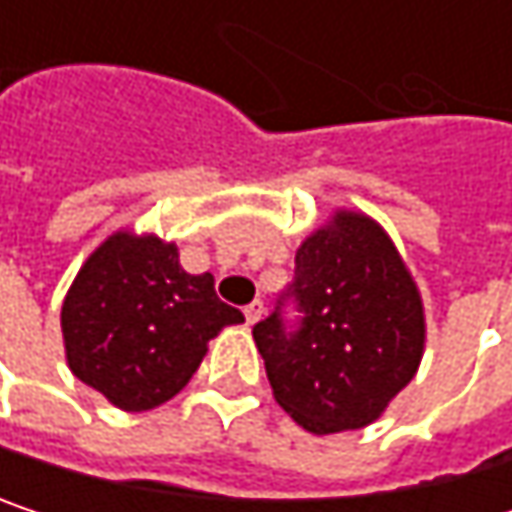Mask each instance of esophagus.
Wrapping results in <instances>:
<instances>
[{
  "label": "esophagus",
  "instance_id": "obj_1",
  "mask_svg": "<svg viewBox=\"0 0 512 512\" xmlns=\"http://www.w3.org/2000/svg\"><path fill=\"white\" fill-rule=\"evenodd\" d=\"M243 314H246V323H257V320L263 317V302H260V299L249 302V305L243 308Z\"/></svg>",
  "mask_w": 512,
  "mask_h": 512
}]
</instances>
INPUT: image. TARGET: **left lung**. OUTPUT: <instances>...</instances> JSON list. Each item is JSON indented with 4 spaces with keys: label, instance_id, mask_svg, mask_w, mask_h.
<instances>
[{
    "label": "left lung",
    "instance_id": "1",
    "mask_svg": "<svg viewBox=\"0 0 512 512\" xmlns=\"http://www.w3.org/2000/svg\"><path fill=\"white\" fill-rule=\"evenodd\" d=\"M252 335L278 406L326 436L367 427L412 382L424 308L385 231L338 213L299 246L293 281Z\"/></svg>",
    "mask_w": 512,
    "mask_h": 512
}]
</instances>
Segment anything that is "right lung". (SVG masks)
I'll return each instance as SVG.
<instances>
[{"label":"right lung","instance_id":"1","mask_svg":"<svg viewBox=\"0 0 512 512\" xmlns=\"http://www.w3.org/2000/svg\"><path fill=\"white\" fill-rule=\"evenodd\" d=\"M231 323L243 314L216 296L210 272L189 275L171 243L133 234L88 257L61 305L73 376L127 412L171 400Z\"/></svg>","mask_w":512,"mask_h":512}]
</instances>
